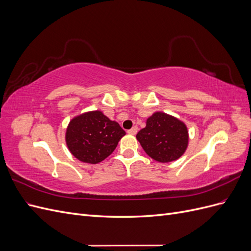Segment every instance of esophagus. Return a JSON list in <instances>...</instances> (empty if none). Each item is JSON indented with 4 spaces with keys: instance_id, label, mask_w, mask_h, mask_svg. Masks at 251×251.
<instances>
[{
    "instance_id": "1",
    "label": "esophagus",
    "mask_w": 251,
    "mask_h": 251,
    "mask_svg": "<svg viewBox=\"0 0 251 251\" xmlns=\"http://www.w3.org/2000/svg\"><path fill=\"white\" fill-rule=\"evenodd\" d=\"M137 131H138V127L135 126H133V127L131 128V130H128V131H127V133L130 134V135H135L136 133H137Z\"/></svg>"
}]
</instances>
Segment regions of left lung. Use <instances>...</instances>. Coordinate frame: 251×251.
<instances>
[{
	"mask_svg": "<svg viewBox=\"0 0 251 251\" xmlns=\"http://www.w3.org/2000/svg\"><path fill=\"white\" fill-rule=\"evenodd\" d=\"M144 151L154 160L171 162L180 158L188 142L183 123L165 113H155L147 120V126L136 135Z\"/></svg>",
	"mask_w": 251,
	"mask_h": 251,
	"instance_id": "left-lung-1",
	"label": "left lung"
}]
</instances>
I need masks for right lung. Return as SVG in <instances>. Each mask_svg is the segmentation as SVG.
Instances as JSON below:
<instances>
[{
  "mask_svg": "<svg viewBox=\"0 0 251 251\" xmlns=\"http://www.w3.org/2000/svg\"><path fill=\"white\" fill-rule=\"evenodd\" d=\"M125 135L126 132L116 121L110 120L100 111H94L70 121L66 141L75 158L95 164L111 155Z\"/></svg>",
  "mask_w": 251,
  "mask_h": 251,
  "instance_id": "right-lung-1",
  "label": "right lung"
}]
</instances>
